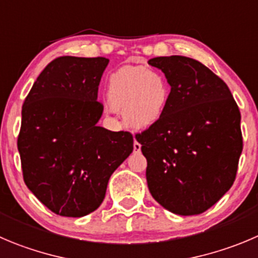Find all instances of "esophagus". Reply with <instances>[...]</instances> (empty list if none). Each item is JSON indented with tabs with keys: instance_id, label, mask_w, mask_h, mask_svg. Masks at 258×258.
I'll use <instances>...</instances> for the list:
<instances>
[{
	"instance_id": "esophagus-1",
	"label": "esophagus",
	"mask_w": 258,
	"mask_h": 258,
	"mask_svg": "<svg viewBox=\"0 0 258 258\" xmlns=\"http://www.w3.org/2000/svg\"><path fill=\"white\" fill-rule=\"evenodd\" d=\"M133 148H134V152H141V148H142L141 143H139V142H137V141H134Z\"/></svg>"
}]
</instances>
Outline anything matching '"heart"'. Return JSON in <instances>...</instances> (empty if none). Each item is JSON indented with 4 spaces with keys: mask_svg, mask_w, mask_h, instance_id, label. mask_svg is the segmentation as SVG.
<instances>
[{
    "mask_svg": "<svg viewBox=\"0 0 258 258\" xmlns=\"http://www.w3.org/2000/svg\"><path fill=\"white\" fill-rule=\"evenodd\" d=\"M171 99V86L158 71L127 66L111 76L107 102L122 112L125 122L136 129H148L163 117Z\"/></svg>",
    "mask_w": 258,
    "mask_h": 258,
    "instance_id": "obj_1",
    "label": "heart"
}]
</instances>
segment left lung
Instances as JSON below:
<instances>
[{
	"label": "left lung",
	"instance_id": "8db88e82",
	"mask_svg": "<svg viewBox=\"0 0 258 258\" xmlns=\"http://www.w3.org/2000/svg\"><path fill=\"white\" fill-rule=\"evenodd\" d=\"M171 86L163 117L136 134L154 200L177 215L207 212L232 187L243 141L241 112L222 78L182 55L156 57Z\"/></svg>",
	"mask_w": 258,
	"mask_h": 258
}]
</instances>
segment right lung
<instances>
[{"label":"right lung","mask_w":258,"mask_h":258,"mask_svg":"<svg viewBox=\"0 0 258 258\" xmlns=\"http://www.w3.org/2000/svg\"><path fill=\"white\" fill-rule=\"evenodd\" d=\"M109 59L59 57L34 82L17 138L24 181L53 213L80 218L104 201L110 176L133 152L129 132L97 126Z\"/></svg>","instance_id":"obj_1"}]
</instances>
